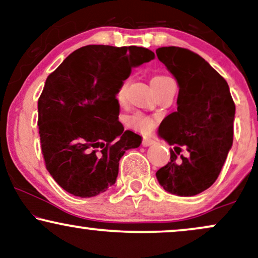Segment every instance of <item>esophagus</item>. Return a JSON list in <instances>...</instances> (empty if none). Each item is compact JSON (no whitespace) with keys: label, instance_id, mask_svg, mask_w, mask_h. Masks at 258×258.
<instances>
[{"label":"esophagus","instance_id":"obj_1","mask_svg":"<svg viewBox=\"0 0 258 258\" xmlns=\"http://www.w3.org/2000/svg\"><path fill=\"white\" fill-rule=\"evenodd\" d=\"M153 143H154V141H153V139H150V138H143V139H142V146H143V147H149V146H152Z\"/></svg>","mask_w":258,"mask_h":258}]
</instances>
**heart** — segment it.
<instances>
[{
    "label": "heart",
    "instance_id": "obj_1",
    "mask_svg": "<svg viewBox=\"0 0 258 258\" xmlns=\"http://www.w3.org/2000/svg\"><path fill=\"white\" fill-rule=\"evenodd\" d=\"M171 80L172 79L168 78V76L160 75V74H158V75L153 76L152 80H150V82H152V86H153L154 90L156 91L158 88L161 87L162 85H165L166 82L171 81ZM126 86H127V84L125 82V84L121 85L119 91H117V98H119V100H122L123 98H125ZM126 123H127V126L131 127V128H133V130H136V131L147 133L153 128L154 120L152 119V117L142 114V112H135V114L130 115V116L127 117Z\"/></svg>",
    "mask_w": 258,
    "mask_h": 258
}]
</instances>
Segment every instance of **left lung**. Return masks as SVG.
Listing matches in <instances>:
<instances>
[{
  "instance_id": "1",
  "label": "left lung",
  "mask_w": 258,
  "mask_h": 258,
  "mask_svg": "<svg viewBox=\"0 0 258 258\" xmlns=\"http://www.w3.org/2000/svg\"><path fill=\"white\" fill-rule=\"evenodd\" d=\"M156 55L179 85L177 111L159 127L172 147L171 161L156 178L168 193L193 197L214 184L223 167L233 144L235 104L226 80L199 54L171 46L158 48Z\"/></svg>"
}]
</instances>
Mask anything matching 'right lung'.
Masks as SVG:
<instances>
[{
    "mask_svg": "<svg viewBox=\"0 0 258 258\" xmlns=\"http://www.w3.org/2000/svg\"><path fill=\"white\" fill-rule=\"evenodd\" d=\"M154 57L143 47L92 44L48 75L37 103L41 150L49 174L68 193H104L116 180L121 156L141 146V136L123 131L116 94L132 68Z\"/></svg>",
    "mask_w": 258,
    "mask_h": 258,
    "instance_id": "right-lung-1",
    "label": "right lung"
}]
</instances>
